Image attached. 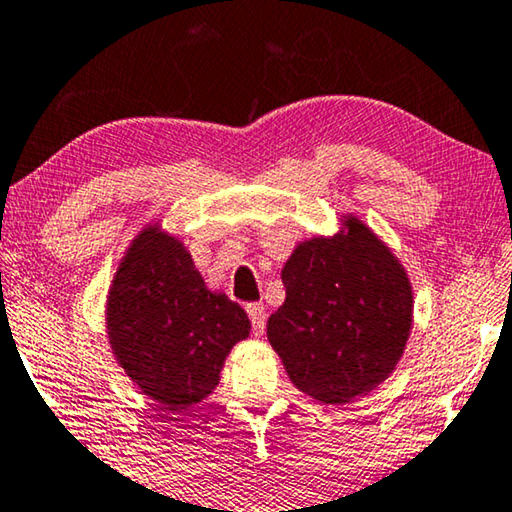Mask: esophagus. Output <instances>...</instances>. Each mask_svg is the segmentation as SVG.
Here are the masks:
<instances>
[{
  "label": "esophagus",
  "mask_w": 512,
  "mask_h": 512,
  "mask_svg": "<svg viewBox=\"0 0 512 512\" xmlns=\"http://www.w3.org/2000/svg\"><path fill=\"white\" fill-rule=\"evenodd\" d=\"M246 311L250 315V322H253L255 336H262L264 327H266V308H264V304H248Z\"/></svg>",
  "instance_id": "obj_1"
}]
</instances>
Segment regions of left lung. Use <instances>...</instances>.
<instances>
[{"label": "left lung", "instance_id": "left-lung-1", "mask_svg": "<svg viewBox=\"0 0 512 512\" xmlns=\"http://www.w3.org/2000/svg\"><path fill=\"white\" fill-rule=\"evenodd\" d=\"M299 241L283 266L285 301L266 336L292 385L348 406L392 376L413 329V285L394 250L355 213Z\"/></svg>", "mask_w": 512, "mask_h": 512}]
</instances>
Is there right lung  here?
Here are the masks:
<instances>
[{
    "instance_id": "1",
    "label": "right lung",
    "mask_w": 512,
    "mask_h": 512,
    "mask_svg": "<svg viewBox=\"0 0 512 512\" xmlns=\"http://www.w3.org/2000/svg\"><path fill=\"white\" fill-rule=\"evenodd\" d=\"M104 327L125 376L171 413L204 401L229 352L250 336L246 311L206 285L190 250L160 220L136 232L115 266Z\"/></svg>"
}]
</instances>
